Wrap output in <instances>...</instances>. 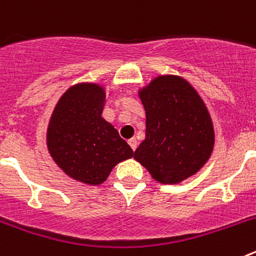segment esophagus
Instances as JSON below:
<instances>
[{"mask_svg": "<svg viewBox=\"0 0 256 256\" xmlns=\"http://www.w3.org/2000/svg\"><path fill=\"white\" fill-rule=\"evenodd\" d=\"M128 144H130V146L132 148V150L134 151L136 148H137V144H138V142H137V140L136 138H130V140H128Z\"/></svg>", "mask_w": 256, "mask_h": 256, "instance_id": "obj_1", "label": "esophagus"}]
</instances>
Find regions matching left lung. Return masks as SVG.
<instances>
[{
    "label": "left lung",
    "mask_w": 256,
    "mask_h": 256,
    "mask_svg": "<svg viewBox=\"0 0 256 256\" xmlns=\"http://www.w3.org/2000/svg\"><path fill=\"white\" fill-rule=\"evenodd\" d=\"M146 134L134 159L162 184L195 176L212 156L216 133L198 92L180 76H158L138 90Z\"/></svg>",
    "instance_id": "1"
}]
</instances>
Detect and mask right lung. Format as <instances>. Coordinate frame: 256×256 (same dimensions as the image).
<instances>
[{
  "instance_id": "add662e5",
  "label": "right lung",
  "mask_w": 256,
  "mask_h": 256,
  "mask_svg": "<svg viewBox=\"0 0 256 256\" xmlns=\"http://www.w3.org/2000/svg\"><path fill=\"white\" fill-rule=\"evenodd\" d=\"M105 87L80 82L58 98L46 133L47 150L72 180L100 186L114 166L133 156L130 146L102 118Z\"/></svg>"
}]
</instances>
